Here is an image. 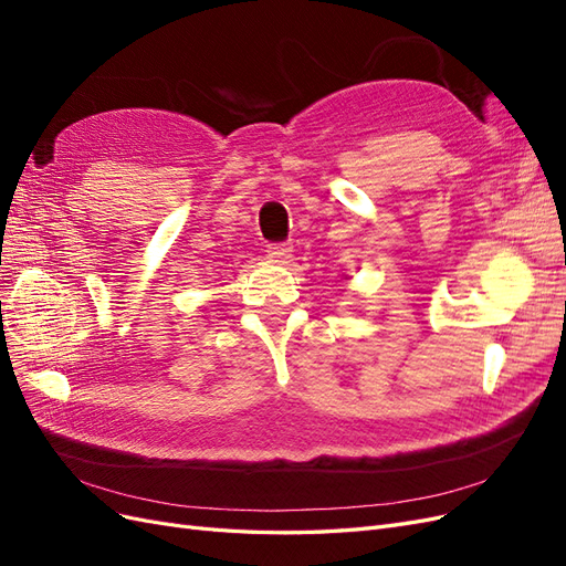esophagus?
<instances>
[{"label": "esophagus", "mask_w": 566, "mask_h": 566, "mask_svg": "<svg viewBox=\"0 0 566 566\" xmlns=\"http://www.w3.org/2000/svg\"><path fill=\"white\" fill-rule=\"evenodd\" d=\"M266 252H269L271 260L283 262V260H287L290 252H293V248H290V243H269Z\"/></svg>", "instance_id": "obj_1"}]
</instances>
